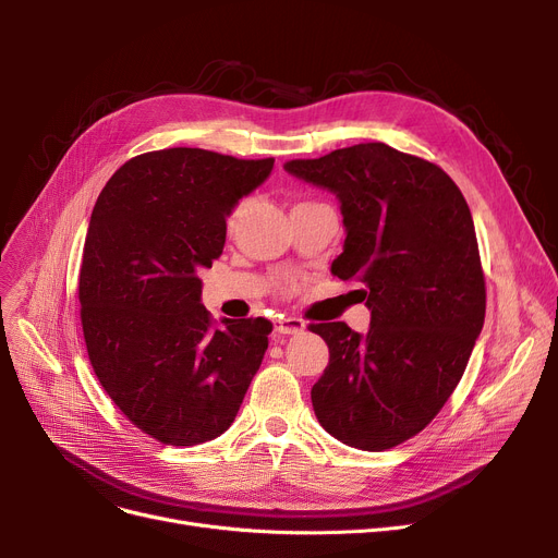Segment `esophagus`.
<instances>
[{
  "label": "esophagus",
  "instance_id": "esophagus-1",
  "mask_svg": "<svg viewBox=\"0 0 558 558\" xmlns=\"http://www.w3.org/2000/svg\"><path fill=\"white\" fill-rule=\"evenodd\" d=\"M274 330L278 335H301L305 332V324L296 316H280L274 320Z\"/></svg>",
  "mask_w": 558,
  "mask_h": 558
}]
</instances>
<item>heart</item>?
Masks as SVG:
<instances>
[{"instance_id": "1", "label": "heart", "mask_w": 558, "mask_h": 558, "mask_svg": "<svg viewBox=\"0 0 558 558\" xmlns=\"http://www.w3.org/2000/svg\"><path fill=\"white\" fill-rule=\"evenodd\" d=\"M242 213H244V203H240V205H238V208H234V210H232V215L228 217V226H230V228H232L234 223H238V219L242 217Z\"/></svg>"}]
</instances>
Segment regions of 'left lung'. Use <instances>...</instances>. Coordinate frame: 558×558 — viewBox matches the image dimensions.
Segmentation results:
<instances>
[{
  "instance_id": "8db88e82",
  "label": "left lung",
  "mask_w": 558,
  "mask_h": 558,
  "mask_svg": "<svg viewBox=\"0 0 558 558\" xmlns=\"http://www.w3.org/2000/svg\"><path fill=\"white\" fill-rule=\"evenodd\" d=\"M299 181L337 196L345 240L332 262L357 278L366 335L312 326L330 364L312 387L318 423L368 452L418 434L446 404L484 326L486 289L473 215L450 175L385 142L291 160Z\"/></svg>"
}]
</instances>
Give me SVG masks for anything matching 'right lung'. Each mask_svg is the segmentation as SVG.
Returning a JSON list of instances; mask_svg holds the SVG:
<instances>
[{
	"label": "right lung",
	"instance_id": "right-lung-1",
	"mask_svg": "<svg viewBox=\"0 0 558 558\" xmlns=\"http://www.w3.org/2000/svg\"><path fill=\"white\" fill-rule=\"evenodd\" d=\"M271 169L274 158L175 146L117 169L93 208L78 276L87 355L124 416L167 446L221 436L269 345L267 318L215 326L198 274Z\"/></svg>",
	"mask_w": 558,
	"mask_h": 558
}]
</instances>
